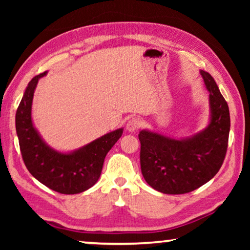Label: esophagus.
Instances as JSON below:
<instances>
[{"label": "esophagus", "mask_w": 250, "mask_h": 250, "mask_svg": "<svg viewBox=\"0 0 250 250\" xmlns=\"http://www.w3.org/2000/svg\"><path fill=\"white\" fill-rule=\"evenodd\" d=\"M140 120L137 119V118H132V119H130L128 121V124L125 125V129L128 132H134V131L140 126Z\"/></svg>", "instance_id": "1"}]
</instances>
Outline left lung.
I'll use <instances>...</instances> for the list:
<instances>
[{
    "instance_id": "1",
    "label": "left lung",
    "mask_w": 250,
    "mask_h": 250,
    "mask_svg": "<svg viewBox=\"0 0 250 250\" xmlns=\"http://www.w3.org/2000/svg\"><path fill=\"white\" fill-rule=\"evenodd\" d=\"M209 92L206 128L185 138L141 130L142 175L151 188L164 194H185L216 175L225 159L230 129L229 109L214 78L200 70Z\"/></svg>"
}]
</instances>
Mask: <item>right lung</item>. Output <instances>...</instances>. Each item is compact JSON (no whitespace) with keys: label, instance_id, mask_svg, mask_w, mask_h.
<instances>
[{"label":"right lung","instance_id":"obj_1","mask_svg":"<svg viewBox=\"0 0 250 250\" xmlns=\"http://www.w3.org/2000/svg\"><path fill=\"white\" fill-rule=\"evenodd\" d=\"M47 71L28 83L15 116L20 149L29 173L48 188L61 194H78L96 184L110 149L124 132L119 128L104 134L78 149L62 152L49 146L35 128L32 119L34 92L39 80Z\"/></svg>","mask_w":250,"mask_h":250}]
</instances>
